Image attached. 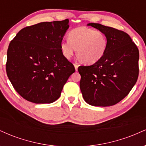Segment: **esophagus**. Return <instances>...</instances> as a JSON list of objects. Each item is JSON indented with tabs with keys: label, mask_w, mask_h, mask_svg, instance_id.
<instances>
[{
	"label": "esophagus",
	"mask_w": 146,
	"mask_h": 146,
	"mask_svg": "<svg viewBox=\"0 0 146 146\" xmlns=\"http://www.w3.org/2000/svg\"><path fill=\"white\" fill-rule=\"evenodd\" d=\"M78 66L79 65L77 63H75L74 64V66H75V71H78Z\"/></svg>",
	"instance_id": "esophagus-1"
}]
</instances>
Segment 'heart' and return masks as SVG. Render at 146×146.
Returning <instances> with one entry per match:
<instances>
[{"label": "heart", "mask_w": 146, "mask_h": 146, "mask_svg": "<svg viewBox=\"0 0 146 146\" xmlns=\"http://www.w3.org/2000/svg\"><path fill=\"white\" fill-rule=\"evenodd\" d=\"M68 38V40L62 41L60 44L62 53L66 59H70L77 49L79 60L90 64L99 61L106 51L107 38L100 31L80 27L70 31Z\"/></svg>", "instance_id": "obj_1"}]
</instances>
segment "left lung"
<instances>
[{"mask_svg":"<svg viewBox=\"0 0 146 146\" xmlns=\"http://www.w3.org/2000/svg\"><path fill=\"white\" fill-rule=\"evenodd\" d=\"M105 35V54L90 66H80V86L83 98L95 106H110L126 97L139 76V53L128 33L98 23H88Z\"/></svg>","mask_w":146,"mask_h":146,"instance_id":"1","label":"left lung"}]
</instances>
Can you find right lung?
Listing matches in <instances>:
<instances>
[{
    "label": "right lung",
    "instance_id": "add662e5",
    "mask_svg": "<svg viewBox=\"0 0 146 146\" xmlns=\"http://www.w3.org/2000/svg\"><path fill=\"white\" fill-rule=\"evenodd\" d=\"M68 22H43L26 27L9 43L7 75L16 92L27 101L55 102L75 71L60 48Z\"/></svg>",
    "mask_w": 146,
    "mask_h": 146
}]
</instances>
